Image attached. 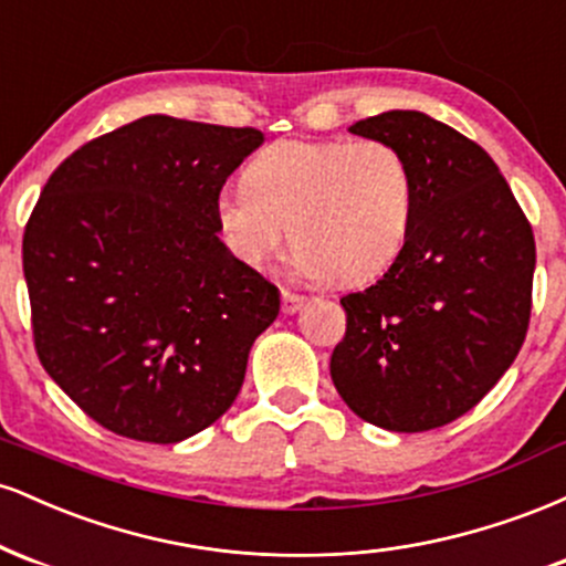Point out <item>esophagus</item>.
Instances as JSON below:
<instances>
[{
  "label": "esophagus",
  "instance_id": "esophagus-1",
  "mask_svg": "<svg viewBox=\"0 0 566 566\" xmlns=\"http://www.w3.org/2000/svg\"><path fill=\"white\" fill-rule=\"evenodd\" d=\"M303 303H305L303 295H295V292H290V290L282 292V311H284V314H297Z\"/></svg>",
  "mask_w": 566,
  "mask_h": 566
}]
</instances>
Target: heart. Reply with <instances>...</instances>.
Masks as SVG:
<instances>
[{
	"mask_svg": "<svg viewBox=\"0 0 566 566\" xmlns=\"http://www.w3.org/2000/svg\"><path fill=\"white\" fill-rule=\"evenodd\" d=\"M218 191L216 223L244 265L263 269L292 237L308 276L361 284L396 261L412 223V172L386 140H279Z\"/></svg>",
	"mask_w": 566,
	"mask_h": 566,
	"instance_id": "heart-1",
	"label": "heart"
}]
</instances>
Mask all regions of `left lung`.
Listing matches in <instances>:
<instances>
[{"mask_svg":"<svg viewBox=\"0 0 566 566\" xmlns=\"http://www.w3.org/2000/svg\"><path fill=\"white\" fill-rule=\"evenodd\" d=\"M348 129L407 159L415 205L391 269L340 301L348 327L329 375L367 423L431 431L476 407L516 359L535 239L495 161L458 129L405 108Z\"/></svg>","mask_w":566,"mask_h":566,"instance_id":"left-lung-1","label":"left lung"}]
</instances>
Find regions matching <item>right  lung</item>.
Instances as JSON below:
<instances>
[{
  "instance_id": "obj_1",
  "label": "right lung",
  "mask_w": 566,
  "mask_h": 566,
  "mask_svg": "<svg viewBox=\"0 0 566 566\" xmlns=\"http://www.w3.org/2000/svg\"><path fill=\"white\" fill-rule=\"evenodd\" d=\"M263 140L151 114L50 175L23 233L36 354L108 431L175 444L237 399L279 290L220 242L216 199Z\"/></svg>"
}]
</instances>
